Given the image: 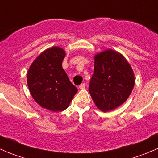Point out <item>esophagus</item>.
Wrapping results in <instances>:
<instances>
[{
    "instance_id": "1",
    "label": "esophagus",
    "mask_w": 158,
    "mask_h": 158,
    "mask_svg": "<svg viewBox=\"0 0 158 158\" xmlns=\"http://www.w3.org/2000/svg\"><path fill=\"white\" fill-rule=\"evenodd\" d=\"M79 88L80 89H84L85 88V83H82L79 86Z\"/></svg>"
}]
</instances>
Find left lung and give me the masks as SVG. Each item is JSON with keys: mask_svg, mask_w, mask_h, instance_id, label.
<instances>
[{"mask_svg": "<svg viewBox=\"0 0 158 158\" xmlns=\"http://www.w3.org/2000/svg\"><path fill=\"white\" fill-rule=\"evenodd\" d=\"M94 59L89 93L97 108L106 112L128 99L135 85V74L125 57L112 49L103 51Z\"/></svg>", "mask_w": 158, "mask_h": 158, "instance_id": "left-lung-1", "label": "left lung"}]
</instances>
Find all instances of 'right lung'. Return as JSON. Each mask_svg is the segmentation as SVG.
Masks as SVG:
<instances>
[{"instance_id":"1","label":"right lung","mask_w":158,"mask_h":158,"mask_svg":"<svg viewBox=\"0 0 158 158\" xmlns=\"http://www.w3.org/2000/svg\"><path fill=\"white\" fill-rule=\"evenodd\" d=\"M66 52L53 47L33 62L27 73V85L33 99L52 111L66 109L78 89L70 82L62 63Z\"/></svg>"}]
</instances>
